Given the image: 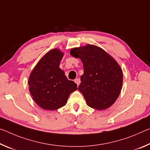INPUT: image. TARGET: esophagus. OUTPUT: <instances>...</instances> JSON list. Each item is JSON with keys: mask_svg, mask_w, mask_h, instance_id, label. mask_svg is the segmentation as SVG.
I'll list each match as a JSON object with an SVG mask.
<instances>
[{"mask_svg": "<svg viewBox=\"0 0 150 150\" xmlns=\"http://www.w3.org/2000/svg\"><path fill=\"white\" fill-rule=\"evenodd\" d=\"M74 81H75V83H76V84H77V85H79L80 84V82H81L80 79H79V78H77V79H75Z\"/></svg>", "mask_w": 150, "mask_h": 150, "instance_id": "esophagus-1", "label": "esophagus"}]
</instances>
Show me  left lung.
<instances>
[{"label": "left lung", "instance_id": "obj_1", "mask_svg": "<svg viewBox=\"0 0 150 150\" xmlns=\"http://www.w3.org/2000/svg\"><path fill=\"white\" fill-rule=\"evenodd\" d=\"M70 54L80 58L83 64L84 73L78 89L87 105L98 110L112 105L120 95L123 82L122 70L117 62L94 45L73 48Z\"/></svg>", "mask_w": 150, "mask_h": 150}]
</instances>
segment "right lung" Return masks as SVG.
Returning <instances> with one entry per match:
<instances>
[{
    "mask_svg": "<svg viewBox=\"0 0 150 150\" xmlns=\"http://www.w3.org/2000/svg\"><path fill=\"white\" fill-rule=\"evenodd\" d=\"M63 53L58 49L48 52L30 73L29 91L40 107L54 110L65 106L70 94L77 89V84L67 79L59 68Z\"/></svg>",
    "mask_w": 150,
    "mask_h": 150,
    "instance_id": "1",
    "label": "right lung"
}]
</instances>
